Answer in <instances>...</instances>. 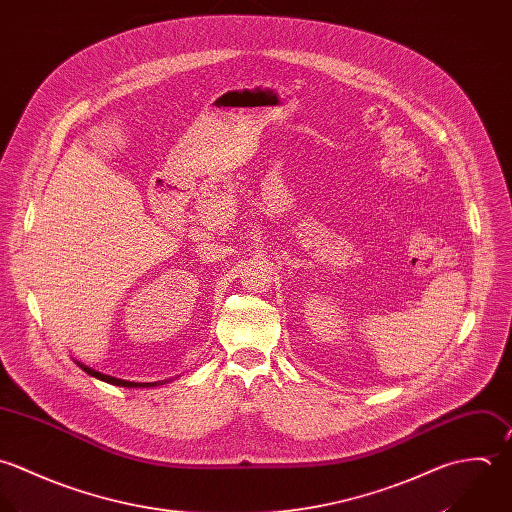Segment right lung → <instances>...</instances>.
<instances>
[{
	"mask_svg": "<svg viewBox=\"0 0 512 512\" xmlns=\"http://www.w3.org/2000/svg\"><path fill=\"white\" fill-rule=\"evenodd\" d=\"M75 363L85 371V373H89L91 377H95V379H101V381H105V383H111V385H119V387H155V385H163V383H167V381H153V383H139V381H129V379H119V377H113V375H107V373H101V371H97V369H93V367H89V365H85V363H81V361H77L75 359Z\"/></svg>",
	"mask_w": 512,
	"mask_h": 512,
	"instance_id": "obj_1",
	"label": "right lung"
}]
</instances>
